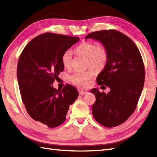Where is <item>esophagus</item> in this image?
I'll list each match as a JSON object with an SVG mask.
<instances>
[{"mask_svg": "<svg viewBox=\"0 0 157 157\" xmlns=\"http://www.w3.org/2000/svg\"><path fill=\"white\" fill-rule=\"evenodd\" d=\"M86 93H87L86 91H84V90H79V95H84V94H86Z\"/></svg>", "mask_w": 157, "mask_h": 157, "instance_id": "34e87169", "label": "esophagus"}]
</instances>
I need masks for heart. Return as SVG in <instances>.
I'll return each instance as SVG.
<instances>
[{"label": "heart", "mask_w": 157, "mask_h": 157, "mask_svg": "<svg viewBox=\"0 0 157 157\" xmlns=\"http://www.w3.org/2000/svg\"><path fill=\"white\" fill-rule=\"evenodd\" d=\"M75 52L86 58L87 66L93 67L96 70H101L104 68L108 60V53L105 47L103 45L97 46L93 42L82 43L75 48ZM72 51L67 50L64 52L62 56V63L64 68L70 69L72 66ZM94 73L92 69L85 71H77L71 75L70 79L72 83L78 86L86 88L90 85Z\"/></svg>", "instance_id": "heart-1"}]
</instances>
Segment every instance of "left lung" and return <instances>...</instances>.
Listing matches in <instances>:
<instances>
[{
	"instance_id": "obj_1",
	"label": "left lung",
	"mask_w": 157,
	"mask_h": 157,
	"mask_svg": "<svg viewBox=\"0 0 157 157\" xmlns=\"http://www.w3.org/2000/svg\"><path fill=\"white\" fill-rule=\"evenodd\" d=\"M98 40L107 49L108 60L97 78L99 85L110 88L107 94L93 88L96 97L92 107L94 119L105 127L124 122L136 109L143 90L145 69L136 45L124 34L115 30L91 33L85 39Z\"/></svg>"
}]
</instances>
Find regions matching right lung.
<instances>
[{
  "instance_id": "right-lung-1",
  "label": "right lung",
  "mask_w": 157,
  "mask_h": 157,
  "mask_svg": "<svg viewBox=\"0 0 157 157\" xmlns=\"http://www.w3.org/2000/svg\"><path fill=\"white\" fill-rule=\"evenodd\" d=\"M79 38L52 33L33 39L20 56L17 77L21 100L29 116L36 121L54 128L65 121L69 105L78 97L72 85L53 87L55 79L64 71V52Z\"/></svg>"
}]
</instances>
